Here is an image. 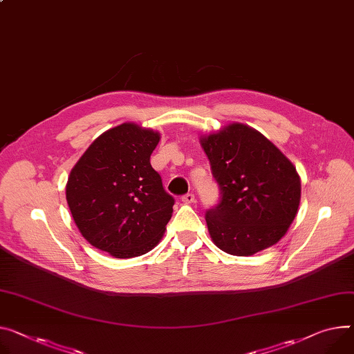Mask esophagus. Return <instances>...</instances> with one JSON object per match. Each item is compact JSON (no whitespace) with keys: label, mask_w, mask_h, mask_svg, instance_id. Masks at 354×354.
Wrapping results in <instances>:
<instances>
[{"label":"esophagus","mask_w":354,"mask_h":354,"mask_svg":"<svg viewBox=\"0 0 354 354\" xmlns=\"http://www.w3.org/2000/svg\"><path fill=\"white\" fill-rule=\"evenodd\" d=\"M194 200H196V197H194V194H192V193H187V194H184V196L181 197V201L185 203V204H192V203H194Z\"/></svg>","instance_id":"1"}]
</instances>
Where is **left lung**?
<instances>
[{
  "label": "left lung",
  "mask_w": 354,
  "mask_h": 354,
  "mask_svg": "<svg viewBox=\"0 0 354 354\" xmlns=\"http://www.w3.org/2000/svg\"><path fill=\"white\" fill-rule=\"evenodd\" d=\"M220 203L207 209L214 243L250 257L277 243L295 220L301 180L292 162L266 138L241 123L201 139Z\"/></svg>",
  "instance_id": "left-lung-1"
}]
</instances>
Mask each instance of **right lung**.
Segmentation results:
<instances>
[{
  "mask_svg": "<svg viewBox=\"0 0 354 354\" xmlns=\"http://www.w3.org/2000/svg\"><path fill=\"white\" fill-rule=\"evenodd\" d=\"M160 134L123 123L104 131L71 171L66 201L73 221L97 250L115 258L153 250L171 218L174 198L151 167Z\"/></svg>",
  "mask_w": 354,
  "mask_h": 354,
  "instance_id": "obj_1",
  "label": "right lung"
}]
</instances>
